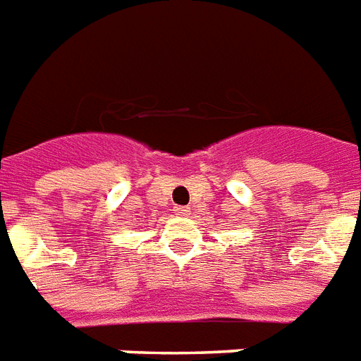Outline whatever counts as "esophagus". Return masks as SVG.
Instances as JSON below:
<instances>
[{
	"label": "esophagus",
	"instance_id": "34e87169",
	"mask_svg": "<svg viewBox=\"0 0 361 361\" xmlns=\"http://www.w3.org/2000/svg\"><path fill=\"white\" fill-rule=\"evenodd\" d=\"M174 214H176V216H180V217H187L189 214H191V210H189L187 206H176Z\"/></svg>",
	"mask_w": 361,
	"mask_h": 361
}]
</instances>
